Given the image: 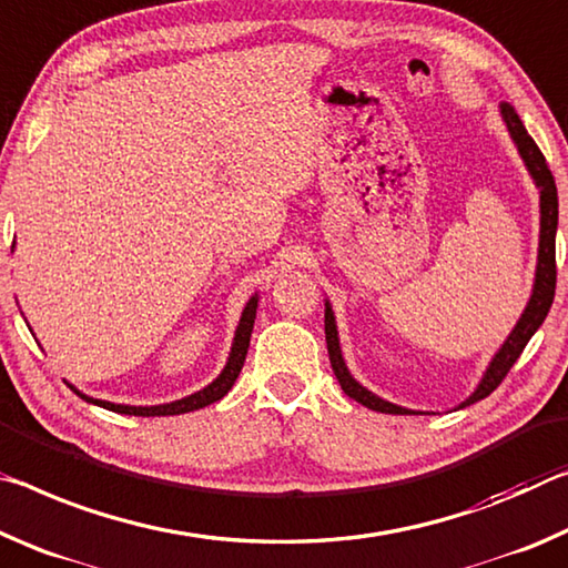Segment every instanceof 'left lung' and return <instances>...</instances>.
Instances as JSON below:
<instances>
[{"mask_svg": "<svg viewBox=\"0 0 568 568\" xmlns=\"http://www.w3.org/2000/svg\"><path fill=\"white\" fill-rule=\"evenodd\" d=\"M500 115H504L508 133L518 145L520 158L526 161L528 173L534 175L536 185L541 189V241H538L536 284H534L531 302H528L526 312L520 314V320L514 327V332H510V337L504 342V347L498 349L494 362H490V367L486 369V375H483L476 393H473L460 407H468L473 403H478V399L488 397L500 383H504L510 367H514L516 359L520 357V352H524V347L528 345V339H531L534 332L544 324L546 314L554 304V292H556V223H559V196H556L554 173L548 169L541 148H538L534 138L526 133L518 113L508 105V102L500 105ZM324 334H327V352H329L332 369L334 375H337L342 389H345V395L357 399L359 405L369 407V410L389 413V415H410V410H405V407L387 403V399L372 395L369 389L355 383V377H352L345 367V359H342L337 327H334V314L329 310V304H327V312H324Z\"/></svg>", "mask_w": 568, "mask_h": 568, "instance_id": "1", "label": "left lung"}]
</instances>
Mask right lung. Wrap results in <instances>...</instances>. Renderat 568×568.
I'll list each match as a JSON object with an SVG mask.
<instances>
[{
    "label": "right lung",
    "mask_w": 568,
    "mask_h": 568,
    "mask_svg": "<svg viewBox=\"0 0 568 568\" xmlns=\"http://www.w3.org/2000/svg\"><path fill=\"white\" fill-rule=\"evenodd\" d=\"M256 296H251L248 304L244 306V314H241V322L236 327V337H234V347H231V355L226 367H223L221 375L213 379L209 387L199 389V393H193L183 399H175V403L169 405H155V407H130V405H115V403H105V399H92L88 395L78 393L82 399H88L92 405H100L105 407V410H113L120 415H143V417H161V415H181V413H191V410H199V407H206L211 403H216L223 395L229 393L231 387H234L236 377L241 367H244V359H246V352H248V339H251V329H254V320H256Z\"/></svg>",
    "instance_id": "obj_1"
}]
</instances>
